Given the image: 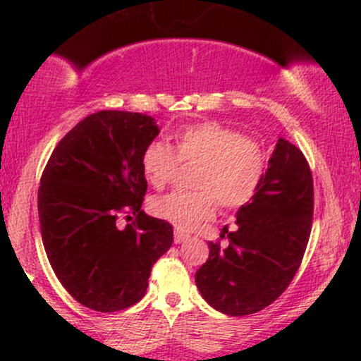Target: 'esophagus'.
<instances>
[{
	"instance_id": "esophagus-1",
	"label": "esophagus",
	"mask_w": 361,
	"mask_h": 361,
	"mask_svg": "<svg viewBox=\"0 0 361 361\" xmlns=\"http://www.w3.org/2000/svg\"><path fill=\"white\" fill-rule=\"evenodd\" d=\"M188 238H190L188 234L181 233V231H175V243H176V244H181V243H185L186 239H188Z\"/></svg>"
}]
</instances>
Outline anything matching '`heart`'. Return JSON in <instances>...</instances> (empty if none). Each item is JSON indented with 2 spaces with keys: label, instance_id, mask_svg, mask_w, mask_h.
I'll use <instances>...</instances> for the list:
<instances>
[{
  "label": "heart",
  "instance_id": "heart-1",
  "mask_svg": "<svg viewBox=\"0 0 361 361\" xmlns=\"http://www.w3.org/2000/svg\"><path fill=\"white\" fill-rule=\"evenodd\" d=\"M175 151L154 140L142 151L140 168L154 188L173 180L178 164H197L192 192H171L152 200L151 209L180 231H192L212 217L221 204L239 209L258 193L267 173L263 144L217 120L186 123L173 132Z\"/></svg>",
  "mask_w": 361,
  "mask_h": 361
}]
</instances>
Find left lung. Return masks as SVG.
<instances>
[{
    "label": "left lung",
    "instance_id": "left-lung-1",
    "mask_svg": "<svg viewBox=\"0 0 361 361\" xmlns=\"http://www.w3.org/2000/svg\"><path fill=\"white\" fill-rule=\"evenodd\" d=\"M258 193L239 209L229 244L209 243L195 283L227 316H247L273 304L299 270L314 215L312 173L297 146L279 139ZM226 234L221 235V239Z\"/></svg>",
    "mask_w": 361,
    "mask_h": 361
}]
</instances>
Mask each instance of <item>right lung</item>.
I'll return each mask as SVG.
<instances>
[{"instance_id":"right-lung-1","label":"right lung","mask_w":361,"mask_h":361,"mask_svg":"<svg viewBox=\"0 0 361 361\" xmlns=\"http://www.w3.org/2000/svg\"><path fill=\"white\" fill-rule=\"evenodd\" d=\"M157 134L149 115L102 110L73 127L45 164L42 243L62 287L85 307L134 305L146 295L152 264L171 247V224L140 210L147 192L140 156ZM122 212L136 215L126 230L116 226Z\"/></svg>"}]
</instances>
